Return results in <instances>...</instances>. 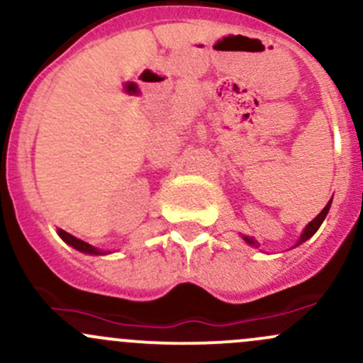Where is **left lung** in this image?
<instances>
[{
  "instance_id": "1",
  "label": "left lung",
  "mask_w": 363,
  "mask_h": 363,
  "mask_svg": "<svg viewBox=\"0 0 363 363\" xmlns=\"http://www.w3.org/2000/svg\"><path fill=\"white\" fill-rule=\"evenodd\" d=\"M330 203H333V200H330V201H329V203H327V205H325V208H323V211H322V212H320V213H318V216H316V217H315V219H313V220H311V223H310V224H308V226H306V228H304L303 235H301L299 242H297V243H296V245H301V243H303V242H306V240H308V238H310V236H313V235H315V233H316V230H318V228H320V224H322V223H323V219H325L327 212H329V208H330ZM243 240H245V242H247V243H250V245H255V247H257V242H255V240H254V238H249V236H243Z\"/></svg>"
}]
</instances>
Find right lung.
<instances>
[{"mask_svg": "<svg viewBox=\"0 0 363 363\" xmlns=\"http://www.w3.org/2000/svg\"><path fill=\"white\" fill-rule=\"evenodd\" d=\"M57 233H59V236L64 240V242L69 243L71 247H74V249H78L79 252H86V254H104V252L97 250V249H95V247H91L86 242H83V240H79V238H76V236L69 235V233H67V231L59 230Z\"/></svg>", "mask_w": 363, "mask_h": 363, "instance_id": "1", "label": "right lung"}]
</instances>
